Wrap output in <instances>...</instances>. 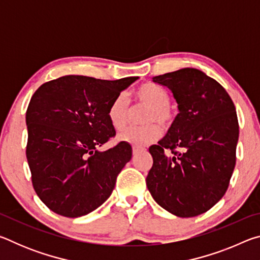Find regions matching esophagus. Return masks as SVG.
<instances>
[{"instance_id":"esophagus-1","label":"esophagus","mask_w":260,"mask_h":260,"mask_svg":"<svg viewBox=\"0 0 260 260\" xmlns=\"http://www.w3.org/2000/svg\"><path fill=\"white\" fill-rule=\"evenodd\" d=\"M144 151V149H141V148H136V147H133V155H138V153Z\"/></svg>"}]
</instances>
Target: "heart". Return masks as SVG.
I'll return each instance as SVG.
<instances>
[{
    "label": "heart",
    "mask_w": 260,
    "mask_h": 260,
    "mask_svg": "<svg viewBox=\"0 0 260 260\" xmlns=\"http://www.w3.org/2000/svg\"><path fill=\"white\" fill-rule=\"evenodd\" d=\"M136 99L139 103L150 108L146 122L158 121L166 124L171 119L170 98L162 88L155 85H143L136 90ZM129 102L125 93L117 95L111 102L108 110L110 124L114 129L124 128L128 120ZM160 136V128L156 124H149L142 127H128L118 135V139L134 147H144L150 144Z\"/></svg>",
    "instance_id": "1"
}]
</instances>
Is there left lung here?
<instances>
[{"label": "left lung", "instance_id": "8db88e82", "mask_svg": "<svg viewBox=\"0 0 260 260\" xmlns=\"http://www.w3.org/2000/svg\"><path fill=\"white\" fill-rule=\"evenodd\" d=\"M152 81L172 91L179 113L164 138L149 148L153 162L147 187L170 213L196 217L217 204L230 184L239 141L234 103L225 88L197 69H180ZM164 148L174 155L166 156Z\"/></svg>", "mask_w": 260, "mask_h": 260}]
</instances>
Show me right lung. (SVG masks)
Listing matches in <instances>:
<instances>
[{
  "label": "right lung",
  "instance_id": "right-lung-1",
  "mask_svg": "<svg viewBox=\"0 0 260 260\" xmlns=\"http://www.w3.org/2000/svg\"><path fill=\"white\" fill-rule=\"evenodd\" d=\"M139 77L101 80L65 76L43 83L26 111V148L35 192L52 212L68 218L90 213L112 193L132 147L120 142L100 151L116 132L108 110Z\"/></svg>",
  "mask_w": 260,
  "mask_h": 260
}]
</instances>
